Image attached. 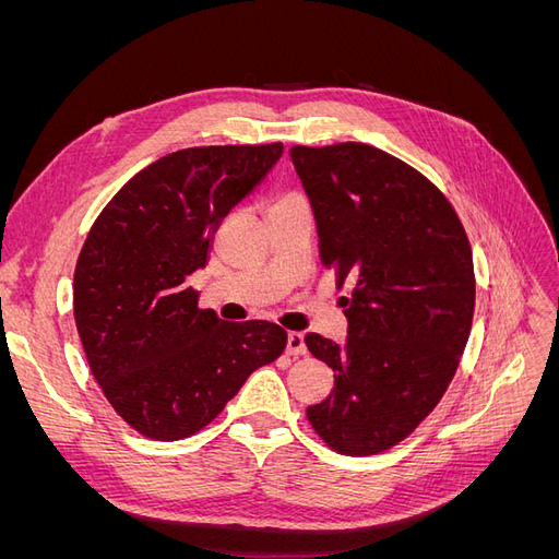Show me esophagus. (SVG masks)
Wrapping results in <instances>:
<instances>
[{
  "mask_svg": "<svg viewBox=\"0 0 559 559\" xmlns=\"http://www.w3.org/2000/svg\"><path fill=\"white\" fill-rule=\"evenodd\" d=\"M286 352L294 354V357H300V354H306L308 352L306 335L298 333V331H292L289 335H286Z\"/></svg>",
  "mask_w": 559,
  "mask_h": 559,
  "instance_id": "esophagus-1",
  "label": "esophagus"
}]
</instances>
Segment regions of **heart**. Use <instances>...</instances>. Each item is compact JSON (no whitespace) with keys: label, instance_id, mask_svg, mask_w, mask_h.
<instances>
[{"label":"heart","instance_id":"1","mask_svg":"<svg viewBox=\"0 0 559 559\" xmlns=\"http://www.w3.org/2000/svg\"><path fill=\"white\" fill-rule=\"evenodd\" d=\"M296 200H302L298 193L294 191H284L280 193L275 200H273V207H282V205H289V202H296Z\"/></svg>","mask_w":559,"mask_h":559}]
</instances>
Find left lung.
<instances>
[{"label": "left lung", "mask_w": 559, "mask_h": 559, "mask_svg": "<svg viewBox=\"0 0 559 559\" xmlns=\"http://www.w3.org/2000/svg\"><path fill=\"white\" fill-rule=\"evenodd\" d=\"M292 160L321 263L335 270L337 289L352 284L341 298L347 341L306 335L335 373L308 419L335 452L378 454L419 427L456 373L476 308L471 245L450 200L386 151L298 144Z\"/></svg>", "instance_id": "8db88e82"}]
</instances>
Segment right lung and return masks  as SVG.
<instances>
[{
  "label": "right lung",
  "mask_w": 559,
  "mask_h": 559,
  "mask_svg": "<svg viewBox=\"0 0 559 559\" xmlns=\"http://www.w3.org/2000/svg\"><path fill=\"white\" fill-rule=\"evenodd\" d=\"M282 142L193 146L146 165L99 212L74 270V319L88 366L128 425L154 441L205 429L286 331L198 308L224 216L282 156Z\"/></svg>",
  "instance_id": "obj_1"
}]
</instances>
